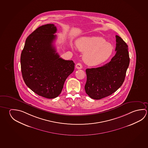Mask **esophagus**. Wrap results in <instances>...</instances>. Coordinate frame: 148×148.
Wrapping results in <instances>:
<instances>
[{
    "mask_svg": "<svg viewBox=\"0 0 148 148\" xmlns=\"http://www.w3.org/2000/svg\"><path fill=\"white\" fill-rule=\"evenodd\" d=\"M75 67H76V69H82V66L81 63H78L76 64Z\"/></svg>",
    "mask_w": 148,
    "mask_h": 148,
    "instance_id": "34e87169",
    "label": "esophagus"
}]
</instances>
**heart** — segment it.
I'll use <instances>...</instances> for the list:
<instances>
[{
  "label": "heart",
  "instance_id": "obj_1",
  "mask_svg": "<svg viewBox=\"0 0 148 148\" xmlns=\"http://www.w3.org/2000/svg\"><path fill=\"white\" fill-rule=\"evenodd\" d=\"M79 51L84 53L82 58L90 66H95L104 62L113 52L112 44L99 36L83 37L76 42Z\"/></svg>",
  "mask_w": 148,
  "mask_h": 148
}]
</instances>
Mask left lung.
Wrapping results in <instances>:
<instances>
[{
  "mask_svg": "<svg viewBox=\"0 0 148 148\" xmlns=\"http://www.w3.org/2000/svg\"><path fill=\"white\" fill-rule=\"evenodd\" d=\"M116 53L111 61L101 67L87 69L86 93L93 99H100L116 92L123 84L130 63L128 46L116 35Z\"/></svg>",
  "mask_w": 148,
  "mask_h": 148,
  "instance_id": "left-lung-1",
  "label": "left lung"
}]
</instances>
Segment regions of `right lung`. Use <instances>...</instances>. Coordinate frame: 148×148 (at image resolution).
Segmentation results:
<instances>
[{
    "instance_id": "add662e5",
    "label": "right lung",
    "mask_w": 148,
    "mask_h": 148,
    "mask_svg": "<svg viewBox=\"0 0 148 148\" xmlns=\"http://www.w3.org/2000/svg\"><path fill=\"white\" fill-rule=\"evenodd\" d=\"M56 32L53 24L38 28L27 37L21 56L25 83L34 93L47 99L60 94L75 66L73 61L65 60L56 53L53 44Z\"/></svg>"
}]
</instances>
